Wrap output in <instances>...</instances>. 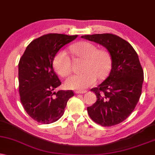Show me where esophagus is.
I'll return each instance as SVG.
<instances>
[{
    "label": "esophagus",
    "instance_id": "esophagus-1",
    "mask_svg": "<svg viewBox=\"0 0 155 155\" xmlns=\"http://www.w3.org/2000/svg\"><path fill=\"white\" fill-rule=\"evenodd\" d=\"M86 92V91H76L75 93L76 94H79V93H85Z\"/></svg>",
    "mask_w": 155,
    "mask_h": 155
}]
</instances>
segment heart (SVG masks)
Returning <instances> with one entry per match:
<instances>
[{"mask_svg":"<svg viewBox=\"0 0 155 155\" xmlns=\"http://www.w3.org/2000/svg\"><path fill=\"white\" fill-rule=\"evenodd\" d=\"M70 50L77 57L85 59L81 74H73L64 82L67 88L83 90L92 86L96 83L97 78L104 80L108 77L112 66L110 53L106 49H97L93 43L82 41L74 44ZM53 66L57 73L62 77L69 75L72 71L71 59L64 49L58 51L53 59Z\"/></svg>","mask_w":155,"mask_h":155,"instance_id":"1","label":"heart"}]
</instances>
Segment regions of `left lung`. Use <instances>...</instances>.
Here are the masks:
<instances>
[{"label":"left lung","mask_w":155,"mask_h":155,"mask_svg":"<svg viewBox=\"0 0 155 155\" xmlns=\"http://www.w3.org/2000/svg\"><path fill=\"white\" fill-rule=\"evenodd\" d=\"M104 46L112 59L109 76L91 90L97 101L87 107L90 117L103 127L121 123L134 110L142 94L144 72L137 53L128 41L112 34L81 37Z\"/></svg>","instance_id":"left-lung-1"}]
</instances>
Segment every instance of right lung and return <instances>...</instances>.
<instances>
[{"mask_svg":"<svg viewBox=\"0 0 155 155\" xmlns=\"http://www.w3.org/2000/svg\"><path fill=\"white\" fill-rule=\"evenodd\" d=\"M78 35L48 34L33 40L18 63L19 94L24 110L39 123L49 124L62 117L72 91L54 90L61 82L53 69L54 55Z\"/></svg>","mask_w":155,"mask_h":155,"instance_id":"add662e5","label":"right lung"}]
</instances>
